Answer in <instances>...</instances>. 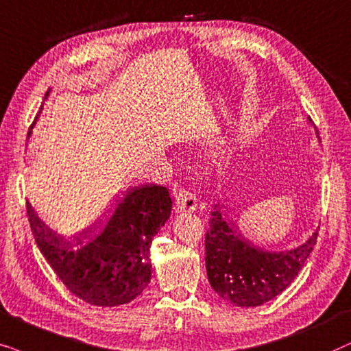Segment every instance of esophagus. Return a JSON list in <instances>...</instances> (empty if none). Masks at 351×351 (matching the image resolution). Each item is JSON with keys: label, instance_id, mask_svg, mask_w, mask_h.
Returning <instances> with one entry per match:
<instances>
[{"label": "esophagus", "instance_id": "1", "mask_svg": "<svg viewBox=\"0 0 351 351\" xmlns=\"http://www.w3.org/2000/svg\"><path fill=\"white\" fill-rule=\"evenodd\" d=\"M197 199H195V195L193 193L181 188L176 189L175 208L178 210V212H194V210H197Z\"/></svg>", "mask_w": 351, "mask_h": 351}]
</instances>
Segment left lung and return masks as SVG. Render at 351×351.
<instances>
[{
    "label": "left lung",
    "instance_id": "1",
    "mask_svg": "<svg viewBox=\"0 0 351 351\" xmlns=\"http://www.w3.org/2000/svg\"><path fill=\"white\" fill-rule=\"evenodd\" d=\"M315 132L319 139L316 127ZM224 208V205H215L205 236L210 286L223 300L236 306L263 305L286 291L297 278L316 244L317 230L295 249L265 250L242 234Z\"/></svg>",
    "mask_w": 351,
    "mask_h": 351
}]
</instances>
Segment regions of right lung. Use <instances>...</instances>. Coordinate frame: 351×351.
<instances>
[{
    "label": "right lung",
    "instance_id": "right-lung-1",
    "mask_svg": "<svg viewBox=\"0 0 351 351\" xmlns=\"http://www.w3.org/2000/svg\"><path fill=\"white\" fill-rule=\"evenodd\" d=\"M48 95L49 91L45 99ZM170 213L167 188L136 186L115 199L109 215L95 228L80 236L64 237L27 202L30 228L41 254L73 295L96 306H119L141 295L151 282L152 237Z\"/></svg>",
    "mask_w": 351,
    "mask_h": 351
}]
</instances>
